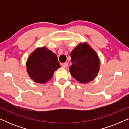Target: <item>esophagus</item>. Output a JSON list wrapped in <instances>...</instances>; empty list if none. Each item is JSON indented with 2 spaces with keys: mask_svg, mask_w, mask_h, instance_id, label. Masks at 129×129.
Segmentation results:
<instances>
[{
  "mask_svg": "<svg viewBox=\"0 0 129 129\" xmlns=\"http://www.w3.org/2000/svg\"><path fill=\"white\" fill-rule=\"evenodd\" d=\"M68 62H65V63H64L63 64V68H68Z\"/></svg>",
  "mask_w": 129,
  "mask_h": 129,
  "instance_id": "esophagus-1",
  "label": "esophagus"
}]
</instances>
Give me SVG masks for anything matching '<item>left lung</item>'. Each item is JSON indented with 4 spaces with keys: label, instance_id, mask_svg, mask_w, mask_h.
Here are the masks:
<instances>
[{
    "label": "left lung",
    "instance_id": "8db88e82",
    "mask_svg": "<svg viewBox=\"0 0 129 129\" xmlns=\"http://www.w3.org/2000/svg\"><path fill=\"white\" fill-rule=\"evenodd\" d=\"M70 72L80 83H86L95 78L99 70L100 60L96 52L87 43H81L70 54Z\"/></svg>",
    "mask_w": 129,
    "mask_h": 129
}]
</instances>
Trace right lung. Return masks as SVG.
I'll list each match as a JSON object with an SVG mask.
<instances>
[{"label":"right lung","mask_w":129,"mask_h":129,"mask_svg":"<svg viewBox=\"0 0 129 129\" xmlns=\"http://www.w3.org/2000/svg\"><path fill=\"white\" fill-rule=\"evenodd\" d=\"M26 66L30 78L39 83L49 81L54 72L60 68L57 56L45 47L36 49L30 56Z\"/></svg>","instance_id":"right-lung-1"}]
</instances>
